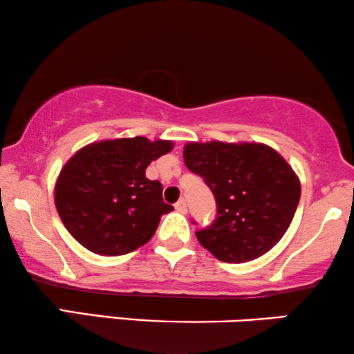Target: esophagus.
I'll use <instances>...</instances> for the list:
<instances>
[{
    "label": "esophagus",
    "mask_w": 354,
    "mask_h": 354,
    "mask_svg": "<svg viewBox=\"0 0 354 354\" xmlns=\"http://www.w3.org/2000/svg\"><path fill=\"white\" fill-rule=\"evenodd\" d=\"M176 209L178 211V213L185 214V213H187V203H185V200H178L177 203H176Z\"/></svg>",
    "instance_id": "obj_1"
}]
</instances>
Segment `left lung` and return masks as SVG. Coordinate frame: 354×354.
<instances>
[{"label":"left lung","instance_id":"8db88e82","mask_svg":"<svg viewBox=\"0 0 354 354\" xmlns=\"http://www.w3.org/2000/svg\"><path fill=\"white\" fill-rule=\"evenodd\" d=\"M185 166L203 177L216 200V219L196 239L218 260L242 263L279 242L301 198L299 178L261 143H188Z\"/></svg>","mask_w":354,"mask_h":354}]
</instances>
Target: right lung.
<instances>
[{
	"mask_svg": "<svg viewBox=\"0 0 354 354\" xmlns=\"http://www.w3.org/2000/svg\"><path fill=\"white\" fill-rule=\"evenodd\" d=\"M167 140L117 138L87 145L55 183V206L68 232L99 255H125L154 236L162 214V185L146 167L172 149Z\"/></svg>",
	"mask_w": 354,
	"mask_h": 354,
	"instance_id": "1",
	"label": "right lung"
}]
</instances>
